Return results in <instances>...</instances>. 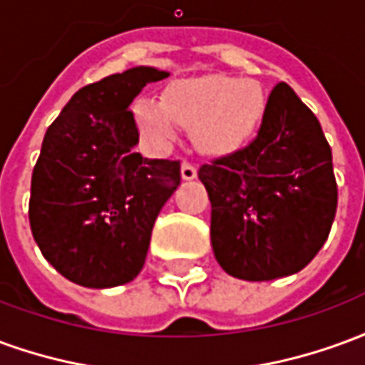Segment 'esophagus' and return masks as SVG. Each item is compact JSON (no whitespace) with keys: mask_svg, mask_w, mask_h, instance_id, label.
Returning a JSON list of instances; mask_svg holds the SVG:
<instances>
[{"mask_svg":"<svg viewBox=\"0 0 365 365\" xmlns=\"http://www.w3.org/2000/svg\"><path fill=\"white\" fill-rule=\"evenodd\" d=\"M182 178L185 182H190V180H195L197 178V168L193 166L191 162H183L182 164Z\"/></svg>","mask_w":365,"mask_h":365,"instance_id":"obj_1","label":"esophagus"}]
</instances>
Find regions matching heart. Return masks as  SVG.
Here are the masks:
<instances>
[{"label": "heart", "instance_id": "obj_1", "mask_svg": "<svg viewBox=\"0 0 365 365\" xmlns=\"http://www.w3.org/2000/svg\"><path fill=\"white\" fill-rule=\"evenodd\" d=\"M266 113V96L252 80L211 76L170 86L162 99L140 97L135 117L150 140L168 146L178 125L191 128V140L207 156H227L252 140Z\"/></svg>", "mask_w": 365, "mask_h": 365}]
</instances>
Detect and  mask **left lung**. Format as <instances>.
I'll use <instances>...</instances> for the list:
<instances>
[{
    "mask_svg": "<svg viewBox=\"0 0 365 365\" xmlns=\"http://www.w3.org/2000/svg\"><path fill=\"white\" fill-rule=\"evenodd\" d=\"M211 201V245L232 277L297 274L329 238L338 190L321 123L285 82L268 97L258 136L199 168Z\"/></svg>",
    "mask_w": 365,
    "mask_h": 365,
    "instance_id": "8db88e82",
    "label": "left lung"
}]
</instances>
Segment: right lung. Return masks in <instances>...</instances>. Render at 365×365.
I'll list each match as a JSON object with an SVG mask.
<instances>
[{
	"mask_svg": "<svg viewBox=\"0 0 365 365\" xmlns=\"http://www.w3.org/2000/svg\"><path fill=\"white\" fill-rule=\"evenodd\" d=\"M150 66L76 91L44 135L31 180L29 221L46 260L70 282L105 289L143 269L154 221L180 185V160L143 158L128 109Z\"/></svg>",
	"mask_w": 365,
	"mask_h": 365,
	"instance_id": "add662e5",
	"label": "right lung"
}]
</instances>
